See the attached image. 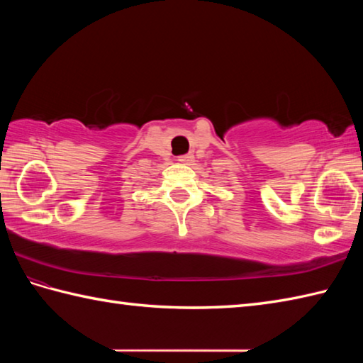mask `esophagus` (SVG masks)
<instances>
[{
    "mask_svg": "<svg viewBox=\"0 0 363 363\" xmlns=\"http://www.w3.org/2000/svg\"><path fill=\"white\" fill-rule=\"evenodd\" d=\"M177 160L182 162V164H190V162L194 160V154H186V156H181Z\"/></svg>",
    "mask_w": 363,
    "mask_h": 363,
    "instance_id": "esophagus-1",
    "label": "esophagus"
}]
</instances>
